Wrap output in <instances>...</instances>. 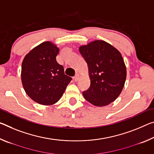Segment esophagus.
Returning a JSON list of instances; mask_svg holds the SVG:
<instances>
[{"label": "esophagus", "instance_id": "1", "mask_svg": "<svg viewBox=\"0 0 154 154\" xmlns=\"http://www.w3.org/2000/svg\"><path fill=\"white\" fill-rule=\"evenodd\" d=\"M73 79H74L75 82H77L78 80L79 79V75H78V74H77V75H75V76L74 77V78H73Z\"/></svg>", "mask_w": 154, "mask_h": 154}]
</instances>
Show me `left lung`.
I'll return each instance as SVG.
<instances>
[{
	"label": "left lung",
	"mask_w": 154,
	"mask_h": 154,
	"mask_svg": "<svg viewBox=\"0 0 154 154\" xmlns=\"http://www.w3.org/2000/svg\"><path fill=\"white\" fill-rule=\"evenodd\" d=\"M88 68L90 86L84 98L97 107L108 106L118 98L125 85L127 70L121 53L103 40L79 47Z\"/></svg>",
	"instance_id": "obj_1"
}]
</instances>
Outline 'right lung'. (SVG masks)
Instances as JSON below:
<instances>
[{
	"label": "right lung",
	"instance_id": "right-lung-1",
	"mask_svg": "<svg viewBox=\"0 0 154 154\" xmlns=\"http://www.w3.org/2000/svg\"><path fill=\"white\" fill-rule=\"evenodd\" d=\"M59 51L56 45L46 41L29 51L22 63L24 91L33 101L43 106L57 103L72 80L56 61Z\"/></svg>",
	"mask_w": 154,
	"mask_h": 154
}]
</instances>
